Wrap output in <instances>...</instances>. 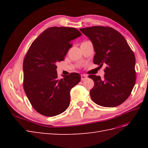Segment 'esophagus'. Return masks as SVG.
<instances>
[{
	"mask_svg": "<svg viewBox=\"0 0 148 148\" xmlns=\"http://www.w3.org/2000/svg\"><path fill=\"white\" fill-rule=\"evenodd\" d=\"M87 78H88V77L86 75H84V74H82L81 75V79L82 80V81H84V80L86 79Z\"/></svg>",
	"mask_w": 148,
	"mask_h": 148,
	"instance_id": "34e87169",
	"label": "esophagus"
}]
</instances>
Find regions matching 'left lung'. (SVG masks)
Returning a JSON list of instances; mask_svg holds the SVG:
<instances>
[{
  "label": "left lung",
  "instance_id": "obj_1",
  "mask_svg": "<svg viewBox=\"0 0 148 148\" xmlns=\"http://www.w3.org/2000/svg\"><path fill=\"white\" fill-rule=\"evenodd\" d=\"M80 31L93 44L94 64L106 66L103 79L95 75L89 76L95 82L90 91L92 100L103 107L120 105L128 99L135 84V54L125 38L112 28L95 26Z\"/></svg>",
  "mask_w": 148,
  "mask_h": 148
}]
</instances>
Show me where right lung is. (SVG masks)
<instances>
[{"instance_id": "1", "label": "right lung", "mask_w": 148, "mask_h": 148, "mask_svg": "<svg viewBox=\"0 0 148 148\" xmlns=\"http://www.w3.org/2000/svg\"><path fill=\"white\" fill-rule=\"evenodd\" d=\"M82 33L76 28L51 27L31 44L23 64V88L33 108L40 114L53 117L68 108L70 90L81 80L71 73L58 78L57 62L64 60L71 41Z\"/></svg>"}]
</instances>
